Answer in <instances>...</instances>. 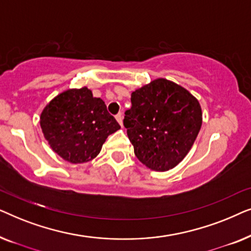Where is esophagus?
I'll list each match as a JSON object with an SVG mask.
<instances>
[{"label":"esophagus","mask_w":251,"mask_h":251,"mask_svg":"<svg viewBox=\"0 0 251 251\" xmlns=\"http://www.w3.org/2000/svg\"><path fill=\"white\" fill-rule=\"evenodd\" d=\"M115 119L118 120V122L120 123V126H123V122H122V121H123V116H122V113H119V114L115 116Z\"/></svg>","instance_id":"esophagus-1"}]
</instances>
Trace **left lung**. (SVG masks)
<instances>
[{
	"instance_id": "1",
	"label": "left lung",
	"mask_w": 251,
	"mask_h": 251,
	"mask_svg": "<svg viewBox=\"0 0 251 251\" xmlns=\"http://www.w3.org/2000/svg\"><path fill=\"white\" fill-rule=\"evenodd\" d=\"M123 125L135 155L151 170L168 171L181 162L202 126L200 102L190 91L156 78L131 94Z\"/></svg>"
}]
</instances>
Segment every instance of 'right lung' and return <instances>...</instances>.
Segmentation results:
<instances>
[{"label": "right lung", "instance_id": "1", "mask_svg": "<svg viewBox=\"0 0 251 251\" xmlns=\"http://www.w3.org/2000/svg\"><path fill=\"white\" fill-rule=\"evenodd\" d=\"M40 125L53 152L71 163L95 159L106 138L121 128L87 87L56 96L41 113Z\"/></svg>", "mask_w": 251, "mask_h": 251}]
</instances>
